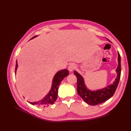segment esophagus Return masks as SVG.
<instances>
[{"label":"esophagus","mask_w":131,"mask_h":131,"mask_svg":"<svg viewBox=\"0 0 131 131\" xmlns=\"http://www.w3.org/2000/svg\"><path fill=\"white\" fill-rule=\"evenodd\" d=\"M75 67H76V66H75L74 64H73H73H70L68 67V70L69 72H73V70L75 68Z\"/></svg>","instance_id":"esophagus-1"}]
</instances>
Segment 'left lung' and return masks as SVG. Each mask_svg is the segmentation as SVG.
I'll use <instances>...</instances> for the list:
<instances>
[{
  "label": "left lung",
  "mask_w": 131,
  "mask_h": 131,
  "mask_svg": "<svg viewBox=\"0 0 131 131\" xmlns=\"http://www.w3.org/2000/svg\"><path fill=\"white\" fill-rule=\"evenodd\" d=\"M118 64L116 69L117 75L113 84L96 91H91L87 88L84 78L77 71H74V73L77 78L78 94L86 103L90 105H98L108 100L113 96L118 86L121 76V57L118 52Z\"/></svg>",
  "instance_id": "1"
}]
</instances>
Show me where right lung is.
Here are the masks:
<instances>
[{"label": "right lung", "mask_w": 131, "mask_h": 131, "mask_svg": "<svg viewBox=\"0 0 131 131\" xmlns=\"http://www.w3.org/2000/svg\"><path fill=\"white\" fill-rule=\"evenodd\" d=\"M37 36H35L33 37L31 39H32ZM18 65H17V61H16V68H15V74L16 73V70L17 69ZM69 74V72L68 70L63 69L59 70L54 75L53 79L52 80V84L51 89L50 90V92L47 94L46 96L43 97L41 100L34 102H29L30 104L33 105H37L40 107H46L50 105L53 104L55 101H56L58 95V89L59 85H60L62 80L64 79L66 77L68 76Z\"/></svg>", "instance_id": "right-lung-1"}]
</instances>
